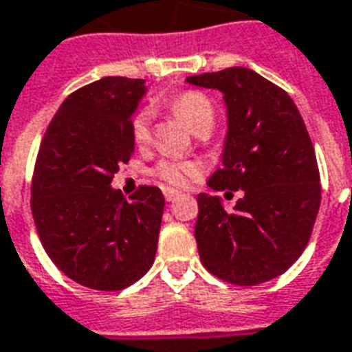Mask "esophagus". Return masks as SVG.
<instances>
[{"instance_id":"obj_1","label":"esophagus","mask_w":352,"mask_h":352,"mask_svg":"<svg viewBox=\"0 0 352 352\" xmlns=\"http://www.w3.org/2000/svg\"><path fill=\"white\" fill-rule=\"evenodd\" d=\"M181 196V194H179V192H177V190H171V188H166L164 190V197H166V199H168V201H175L177 197Z\"/></svg>"}]
</instances>
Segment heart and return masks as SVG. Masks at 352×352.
<instances>
[{"label": "heart", "instance_id": "b5f03b06", "mask_svg": "<svg viewBox=\"0 0 352 352\" xmlns=\"http://www.w3.org/2000/svg\"><path fill=\"white\" fill-rule=\"evenodd\" d=\"M171 110L188 124L192 132H197L203 126H212L214 124V108L207 96L199 91H186L175 96L171 100ZM149 123L151 110H140L132 119V138L136 143L149 142ZM155 173L162 181L173 186H186L190 179H194L197 173V168L190 162H173V160H162L156 164Z\"/></svg>", "mask_w": 352, "mask_h": 352}]
</instances>
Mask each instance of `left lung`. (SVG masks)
<instances>
[{
  "instance_id": "obj_1",
  "label": "left lung",
  "mask_w": 352,
  "mask_h": 352,
  "mask_svg": "<svg viewBox=\"0 0 352 352\" xmlns=\"http://www.w3.org/2000/svg\"><path fill=\"white\" fill-rule=\"evenodd\" d=\"M186 82L220 91L228 113L222 168L207 184L244 192L233 212L220 196H197L194 235L203 267L235 285L269 282L302 256L321 205L306 124L285 91L244 67Z\"/></svg>"
}]
</instances>
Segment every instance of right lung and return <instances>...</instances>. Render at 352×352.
Segmentation results:
<instances>
[{"label":"right lung","instance_id":"1","mask_svg":"<svg viewBox=\"0 0 352 352\" xmlns=\"http://www.w3.org/2000/svg\"><path fill=\"white\" fill-rule=\"evenodd\" d=\"M143 80L108 76L67 96L43 138L31 212L46 254L83 287L119 291L153 267L164 196L142 186L132 201L111 188L134 153L132 116Z\"/></svg>","mask_w":352,"mask_h":352}]
</instances>
